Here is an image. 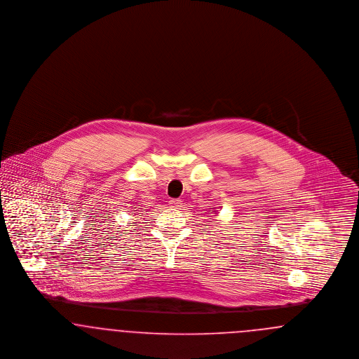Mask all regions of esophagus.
I'll return each instance as SVG.
<instances>
[{
    "mask_svg": "<svg viewBox=\"0 0 359 359\" xmlns=\"http://www.w3.org/2000/svg\"><path fill=\"white\" fill-rule=\"evenodd\" d=\"M169 203H170V206L174 208V209H182V206H184V203H182L181 200H170Z\"/></svg>",
    "mask_w": 359,
    "mask_h": 359,
    "instance_id": "esophagus-1",
    "label": "esophagus"
}]
</instances>
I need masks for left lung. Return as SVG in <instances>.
<instances>
[{"mask_svg":"<svg viewBox=\"0 0 359 359\" xmlns=\"http://www.w3.org/2000/svg\"><path fill=\"white\" fill-rule=\"evenodd\" d=\"M212 212H213V213H216V212H217V210H212ZM212 212H210V213H212Z\"/></svg>","mask_w":359,"mask_h":359,"instance_id":"8db88e82","label":"left lung"}]
</instances>
